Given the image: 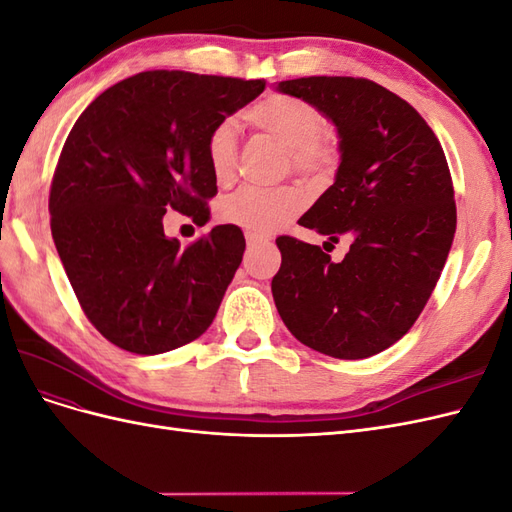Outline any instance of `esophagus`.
I'll list each match as a JSON object with an SVG mask.
<instances>
[{
    "label": "esophagus",
    "instance_id": "esophagus-1",
    "mask_svg": "<svg viewBox=\"0 0 512 512\" xmlns=\"http://www.w3.org/2000/svg\"><path fill=\"white\" fill-rule=\"evenodd\" d=\"M245 239H247V245H250V247L265 245V243H269V241H271L267 235H256V232H247Z\"/></svg>",
    "mask_w": 512,
    "mask_h": 512
}]
</instances>
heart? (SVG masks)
<instances>
[{
    "mask_svg": "<svg viewBox=\"0 0 512 512\" xmlns=\"http://www.w3.org/2000/svg\"><path fill=\"white\" fill-rule=\"evenodd\" d=\"M245 121L288 147L290 166L309 179L331 177L342 162L339 136L327 130L324 113L312 102L290 94H267L245 111ZM205 158L215 183L228 185L237 175L239 132L235 119H222L205 141ZM307 207V194L297 185L243 188L220 205V218L256 235L282 228Z\"/></svg>",
    "mask_w": 512,
    "mask_h": 512,
    "instance_id": "heart-1",
    "label": "heart"
}]
</instances>
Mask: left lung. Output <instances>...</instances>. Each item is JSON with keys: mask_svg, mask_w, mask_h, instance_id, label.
Here are the masks:
<instances>
[{"mask_svg": "<svg viewBox=\"0 0 512 512\" xmlns=\"http://www.w3.org/2000/svg\"><path fill=\"white\" fill-rule=\"evenodd\" d=\"M316 104L342 138L331 188L299 220L350 252L333 262L320 245L277 237L275 307L301 344L335 359H367L421 316L457 228L451 170L438 136L404 98L354 76L282 81Z\"/></svg>", "mask_w": 512, "mask_h": 512, "instance_id": "obj_1", "label": "left lung"}]
</instances>
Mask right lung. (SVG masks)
I'll return each mask as SVG.
<instances>
[{
	"label": "right lung",
	"instance_id": "right-lung-1",
	"mask_svg": "<svg viewBox=\"0 0 512 512\" xmlns=\"http://www.w3.org/2000/svg\"><path fill=\"white\" fill-rule=\"evenodd\" d=\"M265 81L149 70L108 87L76 119L49 194L57 254L87 320L134 354L194 342L213 322L245 252L222 224L181 250L164 213L209 220L218 185L205 141Z\"/></svg>",
	"mask_w": 512,
	"mask_h": 512
}]
</instances>
